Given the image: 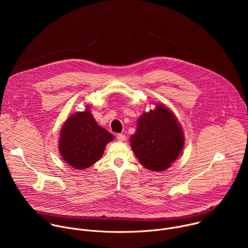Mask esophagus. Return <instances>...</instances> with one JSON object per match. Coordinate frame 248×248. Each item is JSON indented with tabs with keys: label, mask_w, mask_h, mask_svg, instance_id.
Wrapping results in <instances>:
<instances>
[{
	"label": "esophagus",
	"mask_w": 248,
	"mask_h": 248,
	"mask_svg": "<svg viewBox=\"0 0 248 248\" xmlns=\"http://www.w3.org/2000/svg\"><path fill=\"white\" fill-rule=\"evenodd\" d=\"M117 140L118 141H124L125 140V135L123 134V133L117 134Z\"/></svg>",
	"instance_id": "esophagus-1"
}]
</instances>
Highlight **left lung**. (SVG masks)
Returning a JSON list of instances; mask_svg holds the SVG:
<instances>
[{
  "label": "left lung",
  "mask_w": 248,
  "mask_h": 248,
  "mask_svg": "<svg viewBox=\"0 0 248 248\" xmlns=\"http://www.w3.org/2000/svg\"><path fill=\"white\" fill-rule=\"evenodd\" d=\"M185 144L182 126L166 106L143 113L138 121L130 145L143 167L155 171L168 169L179 157Z\"/></svg>",
  "instance_id": "obj_1"
}]
</instances>
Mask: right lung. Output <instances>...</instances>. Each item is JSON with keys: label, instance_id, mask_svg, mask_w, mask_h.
Wrapping results in <instances>:
<instances>
[{"label": "right lung", "instance_id": "right-lung-1", "mask_svg": "<svg viewBox=\"0 0 248 248\" xmlns=\"http://www.w3.org/2000/svg\"><path fill=\"white\" fill-rule=\"evenodd\" d=\"M88 108L70 116L61 129L59 150L62 159L77 170L95 164L105 146L114 139L108 130L98 125Z\"/></svg>", "mask_w": 248, "mask_h": 248}]
</instances>
